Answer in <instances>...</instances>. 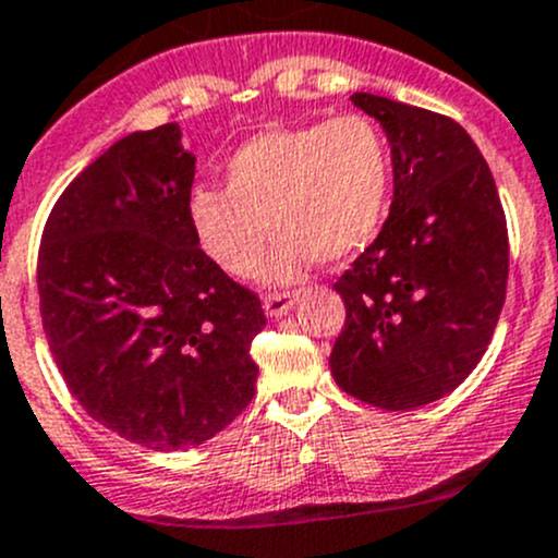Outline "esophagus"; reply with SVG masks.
Listing matches in <instances>:
<instances>
[{
	"mask_svg": "<svg viewBox=\"0 0 558 558\" xmlns=\"http://www.w3.org/2000/svg\"><path fill=\"white\" fill-rule=\"evenodd\" d=\"M295 304V293H270L263 299V310L268 317H284Z\"/></svg>",
	"mask_w": 558,
	"mask_h": 558,
	"instance_id": "esophagus-1",
	"label": "esophagus"
}]
</instances>
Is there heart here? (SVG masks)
I'll return each mask as SVG.
<instances>
[{"label":"heart","instance_id":"1","mask_svg":"<svg viewBox=\"0 0 558 558\" xmlns=\"http://www.w3.org/2000/svg\"><path fill=\"white\" fill-rule=\"evenodd\" d=\"M391 150L364 114L326 123L276 125L230 156L225 189H194L189 221L196 243L225 274L246 279L265 265V282H295L317 259L339 263L364 248L389 205Z\"/></svg>","mask_w":558,"mask_h":558}]
</instances>
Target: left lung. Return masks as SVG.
<instances>
[{
  "label": "left lung",
  "instance_id": "1",
  "mask_svg": "<svg viewBox=\"0 0 558 558\" xmlns=\"http://www.w3.org/2000/svg\"><path fill=\"white\" fill-rule=\"evenodd\" d=\"M391 147L389 219L333 284L344 328L331 375L355 400L413 411L480 364L507 295V219L496 180L452 117L380 95H350Z\"/></svg>",
  "mask_w": 558,
  "mask_h": 558
}]
</instances>
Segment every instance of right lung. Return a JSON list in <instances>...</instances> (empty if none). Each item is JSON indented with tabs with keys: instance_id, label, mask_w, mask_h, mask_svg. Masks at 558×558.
I'll return each instance as SVG.
<instances>
[{
	"instance_id": "add662e5",
	"label": "right lung",
	"mask_w": 558,
	"mask_h": 558,
	"mask_svg": "<svg viewBox=\"0 0 558 558\" xmlns=\"http://www.w3.org/2000/svg\"><path fill=\"white\" fill-rule=\"evenodd\" d=\"M180 125L123 136L57 199L37 254L40 317L78 405L125 441L194 449L254 397L252 290L196 243Z\"/></svg>"
}]
</instances>
